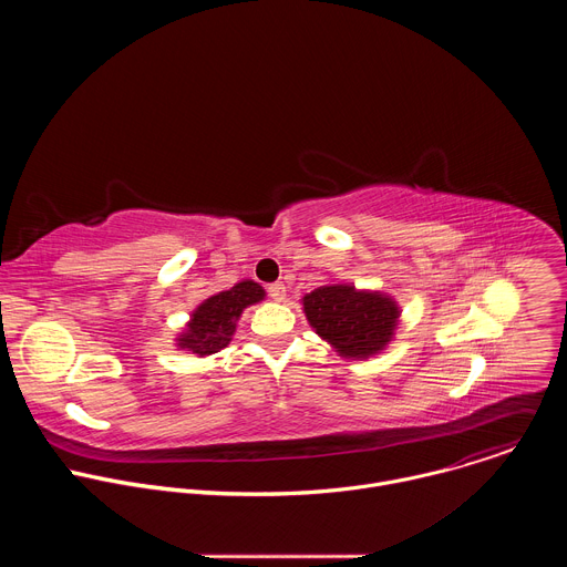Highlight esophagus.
<instances>
[{"instance_id": "34e87169", "label": "esophagus", "mask_w": 567, "mask_h": 567, "mask_svg": "<svg viewBox=\"0 0 567 567\" xmlns=\"http://www.w3.org/2000/svg\"><path fill=\"white\" fill-rule=\"evenodd\" d=\"M267 291H269V296H271L276 302H282V300L287 298V287H285L282 282H274V285H269V287H267Z\"/></svg>"}]
</instances>
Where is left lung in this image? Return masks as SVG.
I'll list each match as a JSON object with an SVG mask.
<instances>
[{"instance_id": "1", "label": "left lung", "mask_w": 567, "mask_h": 567, "mask_svg": "<svg viewBox=\"0 0 567 567\" xmlns=\"http://www.w3.org/2000/svg\"><path fill=\"white\" fill-rule=\"evenodd\" d=\"M313 332L346 359H368L392 341L399 307L381 291L352 285H322L302 298Z\"/></svg>"}]
</instances>
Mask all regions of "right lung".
<instances>
[{
    "label": "right lung",
    "instance_id": "1",
    "mask_svg": "<svg viewBox=\"0 0 567 567\" xmlns=\"http://www.w3.org/2000/svg\"><path fill=\"white\" fill-rule=\"evenodd\" d=\"M262 298L265 289L254 280H241L235 287L206 298L190 313L186 332H182L177 339V348L188 350L195 357L219 352L230 343L241 311Z\"/></svg>",
    "mask_w": 567,
    "mask_h": 567
}]
</instances>
